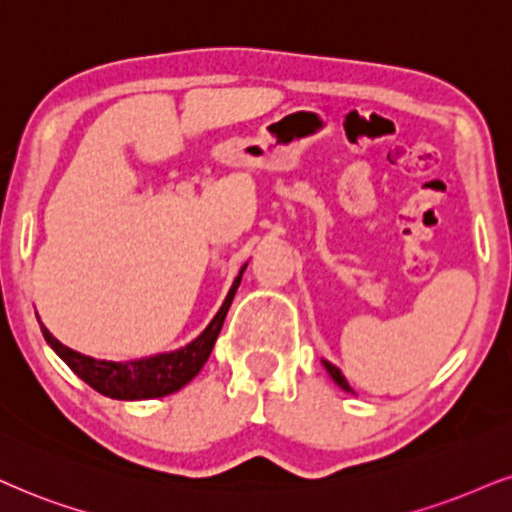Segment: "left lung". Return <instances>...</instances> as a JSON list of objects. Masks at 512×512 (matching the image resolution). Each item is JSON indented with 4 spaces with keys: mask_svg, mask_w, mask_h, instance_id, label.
Here are the masks:
<instances>
[{
    "mask_svg": "<svg viewBox=\"0 0 512 512\" xmlns=\"http://www.w3.org/2000/svg\"><path fill=\"white\" fill-rule=\"evenodd\" d=\"M323 365H325L327 375H330V377H332V380H334V384H339V387H342L344 391H353V389L349 387V382H346V377L342 375V370H339V368H337V365H332L330 361H325V358H323Z\"/></svg>",
    "mask_w": 512,
    "mask_h": 512,
    "instance_id": "8db88e82",
    "label": "left lung"
}]
</instances>
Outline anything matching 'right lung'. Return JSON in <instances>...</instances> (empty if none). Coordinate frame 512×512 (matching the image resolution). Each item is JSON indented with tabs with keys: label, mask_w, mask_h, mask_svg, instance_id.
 Returning <instances> with one entry per match:
<instances>
[{
	"label": "right lung",
	"mask_w": 512,
	"mask_h": 512,
	"mask_svg": "<svg viewBox=\"0 0 512 512\" xmlns=\"http://www.w3.org/2000/svg\"><path fill=\"white\" fill-rule=\"evenodd\" d=\"M246 270V263L239 270V275L232 282L230 292H227L223 306L218 308V313L213 315L211 323L206 325V330L199 334L197 339L180 346L175 351L156 353V356L137 358V361H99V358L85 356L68 346H63L59 339L54 337L47 327H42L44 339L47 344L56 351V356L71 368L82 382H87L94 391L109 396V399L118 401H144V399H161V396L175 394L185 387L187 382H192L199 375V370L204 368V363L211 356L213 344H216L220 327L225 323V315L230 311L232 299H235L239 282ZM40 320V318H37Z\"/></svg>",
	"instance_id": "1"
}]
</instances>
